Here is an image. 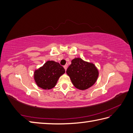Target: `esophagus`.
Listing matches in <instances>:
<instances>
[{
	"label": "esophagus",
	"mask_w": 133,
	"mask_h": 133,
	"mask_svg": "<svg viewBox=\"0 0 133 133\" xmlns=\"http://www.w3.org/2000/svg\"><path fill=\"white\" fill-rule=\"evenodd\" d=\"M63 67H64V68L65 70H67V65H64V66Z\"/></svg>",
	"instance_id": "1"
}]
</instances>
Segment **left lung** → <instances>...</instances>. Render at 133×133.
<instances>
[{
    "label": "left lung",
    "instance_id": "8db88e82",
    "mask_svg": "<svg viewBox=\"0 0 133 133\" xmlns=\"http://www.w3.org/2000/svg\"><path fill=\"white\" fill-rule=\"evenodd\" d=\"M66 72L74 87L82 90L94 85L98 76V71L94 64L79 58L72 60Z\"/></svg>",
    "mask_w": 133,
    "mask_h": 133
}]
</instances>
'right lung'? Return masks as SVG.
Returning a JSON list of instances; mask_svg holds the SVG:
<instances>
[{
    "label": "right lung",
    "instance_id": "add662e5",
    "mask_svg": "<svg viewBox=\"0 0 133 133\" xmlns=\"http://www.w3.org/2000/svg\"><path fill=\"white\" fill-rule=\"evenodd\" d=\"M64 72V69L58 62L48 61L35 70L34 79L38 87L49 90L55 87L59 77Z\"/></svg>",
    "mask_w": 133,
    "mask_h": 133
}]
</instances>
